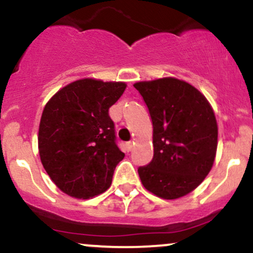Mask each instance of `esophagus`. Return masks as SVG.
Returning a JSON list of instances; mask_svg holds the SVG:
<instances>
[{
    "label": "esophagus",
    "instance_id": "34e87169",
    "mask_svg": "<svg viewBox=\"0 0 253 253\" xmlns=\"http://www.w3.org/2000/svg\"><path fill=\"white\" fill-rule=\"evenodd\" d=\"M125 147H126V150L129 152V151L133 149V143H132V141H127V143L125 144Z\"/></svg>",
    "mask_w": 253,
    "mask_h": 253
}]
</instances>
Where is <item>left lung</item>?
Segmentation results:
<instances>
[{
	"mask_svg": "<svg viewBox=\"0 0 253 253\" xmlns=\"http://www.w3.org/2000/svg\"><path fill=\"white\" fill-rule=\"evenodd\" d=\"M153 125V158L138 169L147 190L164 200L201 184L213 167L217 125L213 108L191 84L173 77L134 84Z\"/></svg>",
	"mask_w": 253,
	"mask_h": 253,
	"instance_id": "8db88e82",
	"label": "left lung"
}]
</instances>
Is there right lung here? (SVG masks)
I'll return each instance as SVG.
<instances>
[{"instance_id":"obj_1","label":"right lung","mask_w":253,"mask_h":253,"mask_svg":"<svg viewBox=\"0 0 253 253\" xmlns=\"http://www.w3.org/2000/svg\"><path fill=\"white\" fill-rule=\"evenodd\" d=\"M124 82L75 81L46 103L38 146L43 169L63 193L76 199L100 195L124 159L108 110L126 89Z\"/></svg>"}]
</instances>
